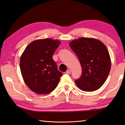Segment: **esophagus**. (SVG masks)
<instances>
[{
	"label": "esophagus",
	"instance_id": "1",
	"mask_svg": "<svg viewBox=\"0 0 125 125\" xmlns=\"http://www.w3.org/2000/svg\"><path fill=\"white\" fill-rule=\"evenodd\" d=\"M71 72V70H68L66 71V73L70 74Z\"/></svg>",
	"mask_w": 125,
	"mask_h": 125
}]
</instances>
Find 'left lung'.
<instances>
[{"label":"left lung","mask_w":125,"mask_h":125,"mask_svg":"<svg viewBox=\"0 0 125 125\" xmlns=\"http://www.w3.org/2000/svg\"><path fill=\"white\" fill-rule=\"evenodd\" d=\"M70 46L77 55L83 71L80 78L74 81L76 84L85 92L98 90L111 70V58L106 46L98 39L90 38L72 40Z\"/></svg>","instance_id":"8db88e82"}]
</instances>
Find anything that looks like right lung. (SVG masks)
Instances as JSON below:
<instances>
[{
  "label": "right lung",
  "mask_w": 125,
  "mask_h": 125,
  "mask_svg": "<svg viewBox=\"0 0 125 125\" xmlns=\"http://www.w3.org/2000/svg\"><path fill=\"white\" fill-rule=\"evenodd\" d=\"M61 43L47 38L33 41L28 45L20 58V70L27 86L36 94H47L56 88L62 72L52 55Z\"/></svg>",
  "instance_id": "add662e5"
}]
</instances>
